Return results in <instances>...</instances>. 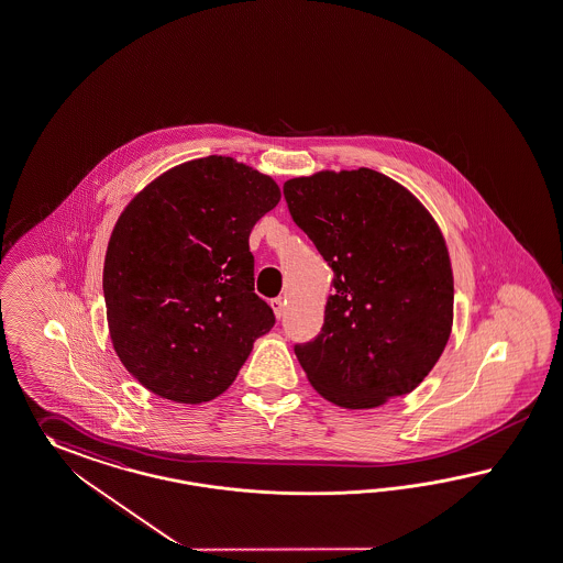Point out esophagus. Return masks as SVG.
<instances>
[{
	"label": "esophagus",
	"mask_w": 563,
	"mask_h": 563,
	"mask_svg": "<svg viewBox=\"0 0 563 563\" xmlns=\"http://www.w3.org/2000/svg\"><path fill=\"white\" fill-rule=\"evenodd\" d=\"M271 307H273V311H275V316L280 319L283 317V313H285V302H283V299L280 297H276V299H273L271 301Z\"/></svg>",
	"instance_id": "obj_1"
}]
</instances>
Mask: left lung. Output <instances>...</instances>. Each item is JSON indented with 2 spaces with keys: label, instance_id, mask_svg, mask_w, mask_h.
<instances>
[{
  "label": "left lung",
  "instance_id": "8db88e82",
  "mask_svg": "<svg viewBox=\"0 0 563 563\" xmlns=\"http://www.w3.org/2000/svg\"><path fill=\"white\" fill-rule=\"evenodd\" d=\"M295 223L333 271L325 321L295 354L317 393L374 409L423 383L450 340L453 275L421 201L372 168L321 170L283 187Z\"/></svg>",
  "mask_w": 563,
  "mask_h": 563
}]
</instances>
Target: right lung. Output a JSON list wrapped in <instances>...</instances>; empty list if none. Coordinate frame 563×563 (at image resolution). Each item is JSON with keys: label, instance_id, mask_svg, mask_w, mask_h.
<instances>
[{"label": "right lung", "instance_id": "right-lung-1", "mask_svg": "<svg viewBox=\"0 0 563 563\" xmlns=\"http://www.w3.org/2000/svg\"><path fill=\"white\" fill-rule=\"evenodd\" d=\"M278 201L268 175L207 156L152 180L115 221L103 264L111 343L154 395L220 397L273 330L247 240Z\"/></svg>", "mask_w": 563, "mask_h": 563}]
</instances>
